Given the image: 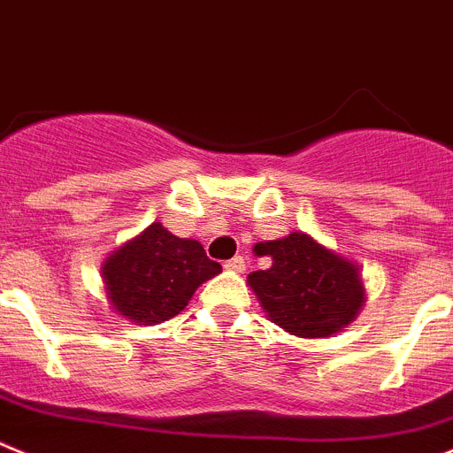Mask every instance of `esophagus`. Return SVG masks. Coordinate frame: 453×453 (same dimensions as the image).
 Segmentation results:
<instances>
[{
    "mask_svg": "<svg viewBox=\"0 0 453 453\" xmlns=\"http://www.w3.org/2000/svg\"><path fill=\"white\" fill-rule=\"evenodd\" d=\"M223 266H226L227 271H232V273H243V271H246V259L239 255V257H234V259H230V262L223 264Z\"/></svg>",
    "mask_w": 453,
    "mask_h": 453,
    "instance_id": "1",
    "label": "esophagus"
}]
</instances>
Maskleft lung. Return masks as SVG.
I'll use <instances>...</instances> for the list:
<instances>
[{"label": "left lung", "instance_id": "1", "mask_svg": "<svg viewBox=\"0 0 453 453\" xmlns=\"http://www.w3.org/2000/svg\"><path fill=\"white\" fill-rule=\"evenodd\" d=\"M257 257H271L266 271L248 275V287L268 320L297 338H327L343 332L365 304L361 268L318 243L307 232L262 242Z\"/></svg>", "mask_w": 453, "mask_h": 453}]
</instances>
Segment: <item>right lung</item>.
<instances>
[{"mask_svg":"<svg viewBox=\"0 0 453 453\" xmlns=\"http://www.w3.org/2000/svg\"><path fill=\"white\" fill-rule=\"evenodd\" d=\"M221 273L201 242L150 223L101 264L105 296L121 318L137 325L165 323L180 313L203 282Z\"/></svg>","mask_w":453,"mask_h":453,"instance_id":"1","label":"right lung"}]
</instances>
